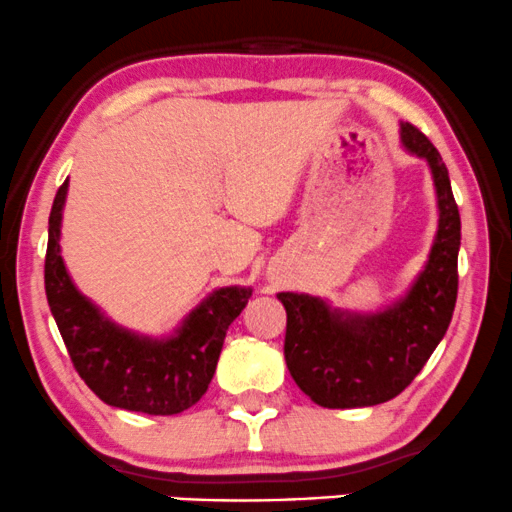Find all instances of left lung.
<instances>
[{
    "label": "left lung",
    "instance_id": "obj_1",
    "mask_svg": "<svg viewBox=\"0 0 512 512\" xmlns=\"http://www.w3.org/2000/svg\"><path fill=\"white\" fill-rule=\"evenodd\" d=\"M410 153L429 162L438 232L429 263L398 304L378 314L333 311L323 299L280 292L287 311L285 362L299 388L328 410L371 407L400 395L443 340L458 299L460 213L446 162L414 124L400 126Z\"/></svg>",
    "mask_w": 512,
    "mask_h": 512
}]
</instances>
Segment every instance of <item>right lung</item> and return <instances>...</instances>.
Instances as JSON below:
<instances>
[{"label":"right lung","instance_id":"1","mask_svg":"<svg viewBox=\"0 0 512 512\" xmlns=\"http://www.w3.org/2000/svg\"><path fill=\"white\" fill-rule=\"evenodd\" d=\"M66 182L50 213L45 256L47 304L86 386L107 405L143 414H179L203 398L215 374L230 323L249 302L251 287H222L186 316L167 340L114 326L76 290L59 254Z\"/></svg>","mask_w":512,"mask_h":512}]
</instances>
